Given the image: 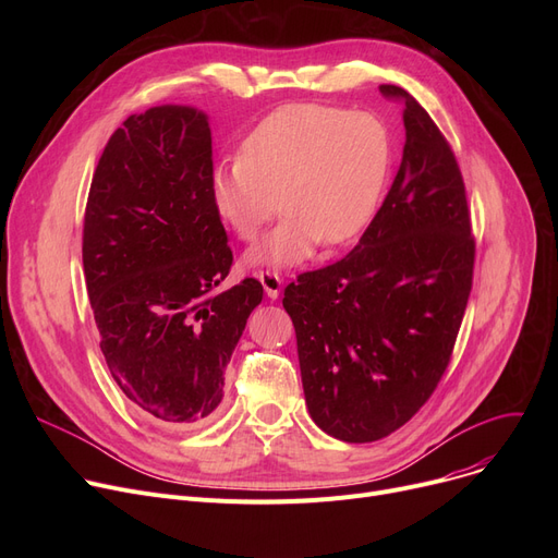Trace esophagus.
<instances>
[{
	"label": "esophagus",
	"mask_w": 558,
	"mask_h": 558,
	"mask_svg": "<svg viewBox=\"0 0 558 558\" xmlns=\"http://www.w3.org/2000/svg\"><path fill=\"white\" fill-rule=\"evenodd\" d=\"M257 276V280L262 282V287H264V291H267V296L269 299H278V294H280V287H282V280H280V276L276 274V271H257L255 274Z\"/></svg>",
	"instance_id": "obj_1"
}]
</instances>
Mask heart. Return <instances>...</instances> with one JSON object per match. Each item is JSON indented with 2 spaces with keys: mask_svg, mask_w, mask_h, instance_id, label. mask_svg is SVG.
Listing matches in <instances>:
<instances>
[{
  "mask_svg": "<svg viewBox=\"0 0 558 558\" xmlns=\"http://www.w3.org/2000/svg\"><path fill=\"white\" fill-rule=\"evenodd\" d=\"M389 173V135L377 117L326 104H289L246 135L242 156L215 165L210 198L242 242L276 210V228L248 262L291 267L345 244L371 221ZM279 201H275V194Z\"/></svg>",
  "mask_w": 558,
  "mask_h": 558,
  "instance_id": "1",
  "label": "heart"
}]
</instances>
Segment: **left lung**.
<instances>
[{"label": "left lung", "mask_w": 558, "mask_h": 558, "mask_svg": "<svg viewBox=\"0 0 558 558\" xmlns=\"http://www.w3.org/2000/svg\"><path fill=\"white\" fill-rule=\"evenodd\" d=\"M404 112L393 185L360 244L284 287L312 421L345 444L389 436L450 364L473 289L475 238L452 146L398 85Z\"/></svg>", "instance_id": "1"}]
</instances>
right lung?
<instances>
[{
  "instance_id": "obj_1",
  "label": "right lung",
  "mask_w": 558,
  "mask_h": 558,
  "mask_svg": "<svg viewBox=\"0 0 558 558\" xmlns=\"http://www.w3.org/2000/svg\"><path fill=\"white\" fill-rule=\"evenodd\" d=\"M208 117L187 106L131 114L93 175L83 274L110 375L160 423L192 425L223 398V373L262 284L230 271L210 198Z\"/></svg>"
}]
</instances>
